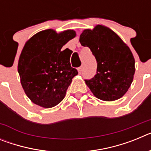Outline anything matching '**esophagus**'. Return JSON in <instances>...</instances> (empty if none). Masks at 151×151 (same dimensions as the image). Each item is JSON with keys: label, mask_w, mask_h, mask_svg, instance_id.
<instances>
[{"label": "esophagus", "mask_w": 151, "mask_h": 151, "mask_svg": "<svg viewBox=\"0 0 151 151\" xmlns=\"http://www.w3.org/2000/svg\"><path fill=\"white\" fill-rule=\"evenodd\" d=\"M82 69H83V68H82V66H79V67L78 68V72L79 74H81L82 72Z\"/></svg>", "instance_id": "34e87169"}]
</instances>
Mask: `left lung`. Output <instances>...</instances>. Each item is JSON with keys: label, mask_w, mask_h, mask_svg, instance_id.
<instances>
[{"label": "left lung", "mask_w": 151, "mask_h": 151, "mask_svg": "<svg viewBox=\"0 0 151 151\" xmlns=\"http://www.w3.org/2000/svg\"><path fill=\"white\" fill-rule=\"evenodd\" d=\"M79 41L88 47L97 60V73L85 83L96 97L113 101L127 92L133 81L134 59L129 47L113 31L97 25L93 30L85 29Z\"/></svg>", "instance_id": "8db88e82"}]
</instances>
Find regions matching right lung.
<instances>
[{"label":"right lung","mask_w":151,"mask_h":151,"mask_svg":"<svg viewBox=\"0 0 151 151\" xmlns=\"http://www.w3.org/2000/svg\"><path fill=\"white\" fill-rule=\"evenodd\" d=\"M76 37V32L57 33L53 29L33 35L24 46L18 73L25 93L34 104L50 108L60 103L72 79L78 74L69 62L72 52L63 46ZM68 50L67 54L65 51Z\"/></svg>","instance_id":"1"}]
</instances>
